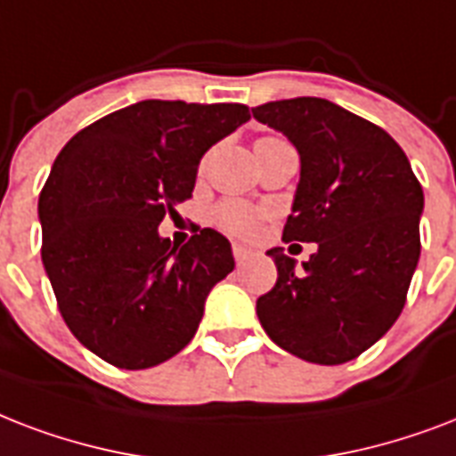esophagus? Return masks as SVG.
I'll return each instance as SVG.
<instances>
[{
	"instance_id": "esophagus-1",
	"label": "esophagus",
	"mask_w": 456,
	"mask_h": 456,
	"mask_svg": "<svg viewBox=\"0 0 456 456\" xmlns=\"http://www.w3.org/2000/svg\"><path fill=\"white\" fill-rule=\"evenodd\" d=\"M232 256L238 261V266H242V264H247V261L252 259L254 249H249V247L245 245H232Z\"/></svg>"
}]
</instances>
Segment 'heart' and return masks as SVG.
<instances>
[{"label": "heart", "mask_w": 456, "mask_h": 456, "mask_svg": "<svg viewBox=\"0 0 456 456\" xmlns=\"http://www.w3.org/2000/svg\"><path fill=\"white\" fill-rule=\"evenodd\" d=\"M214 218L221 228L235 232V235H252L259 228V214L249 204L235 202V200L218 204Z\"/></svg>", "instance_id": "1"}]
</instances>
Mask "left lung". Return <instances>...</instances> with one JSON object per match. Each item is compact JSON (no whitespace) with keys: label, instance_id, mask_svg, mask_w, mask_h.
Segmentation results:
<instances>
[{"label":"left lung","instance_id":"8db88e82","mask_svg":"<svg viewBox=\"0 0 456 456\" xmlns=\"http://www.w3.org/2000/svg\"><path fill=\"white\" fill-rule=\"evenodd\" d=\"M299 154V183L283 240L316 242L302 261L283 247L273 290L256 299L271 340L312 363L354 359L393 328L407 299L421 238L423 190L386 130L319 97L252 109Z\"/></svg>","mask_w":456,"mask_h":456}]
</instances>
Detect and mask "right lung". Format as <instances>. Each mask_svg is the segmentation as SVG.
<instances>
[{"instance_id":"obj_1","label":"right lung","mask_w":456,"mask_h":456,"mask_svg":"<svg viewBox=\"0 0 456 456\" xmlns=\"http://www.w3.org/2000/svg\"><path fill=\"white\" fill-rule=\"evenodd\" d=\"M249 121L245 104L144 100L80 130L40 192L42 264L66 326L118 369H150L195 338L231 242L202 228L188 245L159 235L192 197L207 151Z\"/></svg>"}]
</instances>
